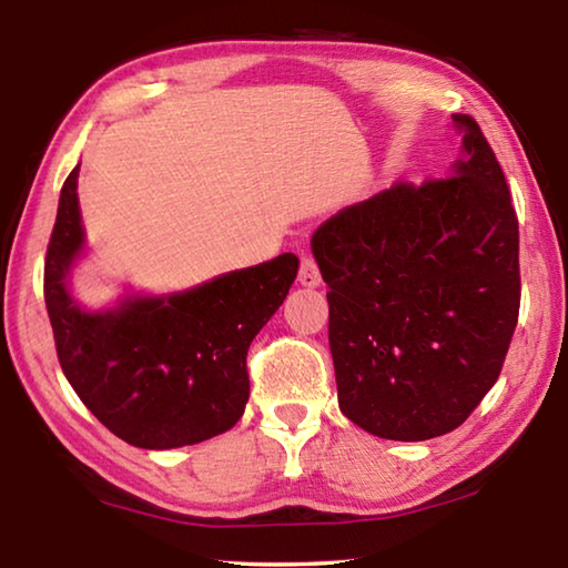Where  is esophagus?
I'll use <instances>...</instances> for the list:
<instances>
[{
    "mask_svg": "<svg viewBox=\"0 0 568 568\" xmlns=\"http://www.w3.org/2000/svg\"><path fill=\"white\" fill-rule=\"evenodd\" d=\"M297 281H301L307 287L321 285L323 277H321V271H318V263H315L311 255L301 257V271H297Z\"/></svg>",
    "mask_w": 568,
    "mask_h": 568,
    "instance_id": "1",
    "label": "esophagus"
}]
</instances>
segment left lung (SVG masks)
Segmentation results:
<instances>
[{
    "label": "left lung",
    "mask_w": 568,
    "mask_h": 568,
    "mask_svg": "<svg viewBox=\"0 0 568 568\" xmlns=\"http://www.w3.org/2000/svg\"><path fill=\"white\" fill-rule=\"evenodd\" d=\"M464 160L396 182L315 230L341 410L390 440L458 428L498 378L521 305L518 217L478 122Z\"/></svg>",
    "instance_id": "left-lung-1"
}]
</instances>
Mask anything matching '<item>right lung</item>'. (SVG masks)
<instances>
[{
	"label": "right lung",
	"instance_id": "right-lung-1",
	"mask_svg": "<svg viewBox=\"0 0 568 568\" xmlns=\"http://www.w3.org/2000/svg\"><path fill=\"white\" fill-rule=\"evenodd\" d=\"M77 172L47 245L44 303L57 358L94 418L138 448H178L233 428L250 396L247 348L297 275L293 253L170 297L84 313L64 277L82 250Z\"/></svg>",
	"mask_w": 568,
	"mask_h": 568
}]
</instances>
